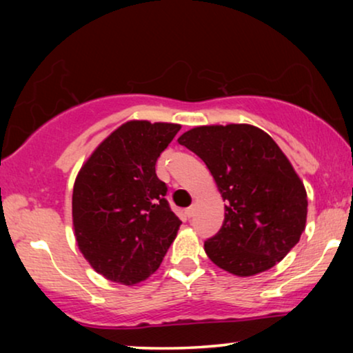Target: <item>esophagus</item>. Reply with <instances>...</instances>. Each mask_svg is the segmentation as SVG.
I'll list each match as a JSON object with an SVG mask.
<instances>
[{"label":"esophagus","mask_w":353,"mask_h":353,"mask_svg":"<svg viewBox=\"0 0 353 353\" xmlns=\"http://www.w3.org/2000/svg\"><path fill=\"white\" fill-rule=\"evenodd\" d=\"M194 212H196V207H194V205L188 207V209H186V215H188V219H191V216L194 215Z\"/></svg>","instance_id":"obj_1"}]
</instances>
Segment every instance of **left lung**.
Listing matches in <instances>:
<instances>
[{"instance_id": "1", "label": "left lung", "mask_w": 353, "mask_h": 353, "mask_svg": "<svg viewBox=\"0 0 353 353\" xmlns=\"http://www.w3.org/2000/svg\"><path fill=\"white\" fill-rule=\"evenodd\" d=\"M178 143L199 156L225 201L207 257L245 278L267 272L299 243L307 223V191L273 138L249 123L202 125Z\"/></svg>"}]
</instances>
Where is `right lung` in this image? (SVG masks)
<instances>
[{
	"label": "right lung",
	"instance_id": "obj_1",
	"mask_svg": "<svg viewBox=\"0 0 353 353\" xmlns=\"http://www.w3.org/2000/svg\"><path fill=\"white\" fill-rule=\"evenodd\" d=\"M181 125L128 120L77 173L72 223L80 252L109 281L134 286L161 267L181 221L156 162Z\"/></svg>",
	"mask_w": 353,
	"mask_h": 353
}]
</instances>
